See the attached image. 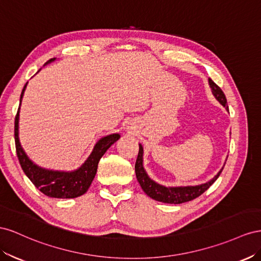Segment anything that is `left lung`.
<instances>
[{"instance_id":"left-lung-1","label":"left lung","mask_w":261,"mask_h":261,"mask_svg":"<svg viewBox=\"0 0 261 261\" xmlns=\"http://www.w3.org/2000/svg\"><path fill=\"white\" fill-rule=\"evenodd\" d=\"M209 83L212 88V93L223 106H226L227 100L224 93H223L222 89L214 83V82L209 79ZM142 155H143V148L139 145V153H138V158L136 162V175H137V179L141 186V188L143 189V191L146 193V195L156 200L160 201V202L164 203H173V204H179L184 202H188V201H191L193 199L198 198L199 196L202 195V193L209 189L210 186L218 179L220 174L222 173L223 168L218 173V175L215 176L212 180L209 182H205L203 185H199V186H190V187H175V188H167L164 187V186H161L159 184L154 182L152 179H150L145 173V170L143 168V161H142Z\"/></svg>"}]
</instances>
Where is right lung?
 I'll return each mask as SVG.
<instances>
[{"mask_svg":"<svg viewBox=\"0 0 261 261\" xmlns=\"http://www.w3.org/2000/svg\"><path fill=\"white\" fill-rule=\"evenodd\" d=\"M55 60L50 59L49 62ZM24 86L20 94V100L23 97L25 91ZM19 110V108H18ZM18 110L15 116L14 122V138H15V147H16V154L19 161L21 168H23L26 176L31 179V181L38 188L43 195L50 198H76L88 190L94 177L97 172L98 163L101 156L106 153V151L114 144L116 141L120 138L119 135H110L108 137L102 138L99 142L95 145L94 151L89 156L88 160L84 163V165L75 172L64 173V172H52V170L42 169L27 158V155L23 151L18 140Z\"/></svg>","mask_w":261,"mask_h":261,"instance_id":"right-lung-1","label":"right lung"}]
</instances>
